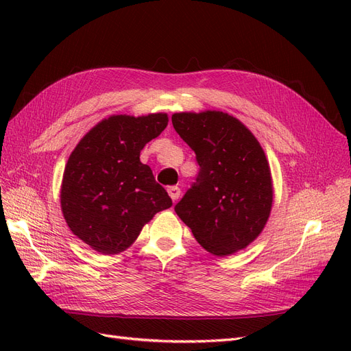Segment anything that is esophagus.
I'll return each mask as SVG.
<instances>
[{
	"mask_svg": "<svg viewBox=\"0 0 351 351\" xmlns=\"http://www.w3.org/2000/svg\"><path fill=\"white\" fill-rule=\"evenodd\" d=\"M180 193H182V190H180V187H177V186L168 187V195H169V197H171L174 202H176V200H178Z\"/></svg>",
	"mask_w": 351,
	"mask_h": 351,
	"instance_id": "obj_1",
	"label": "esophagus"
}]
</instances>
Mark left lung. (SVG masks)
I'll return each mask as SVG.
<instances>
[{
    "mask_svg": "<svg viewBox=\"0 0 351 351\" xmlns=\"http://www.w3.org/2000/svg\"><path fill=\"white\" fill-rule=\"evenodd\" d=\"M176 132L200 167L176 205L202 247L228 256L256 239L271 214L274 189L267 156L253 133L222 111L176 112Z\"/></svg>",
    "mask_w": 351,
    "mask_h": 351,
    "instance_id": "8db88e82",
    "label": "left lung"
}]
</instances>
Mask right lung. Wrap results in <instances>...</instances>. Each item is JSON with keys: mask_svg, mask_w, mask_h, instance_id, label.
Wrapping results in <instances>:
<instances>
[{"mask_svg": "<svg viewBox=\"0 0 351 351\" xmlns=\"http://www.w3.org/2000/svg\"><path fill=\"white\" fill-rule=\"evenodd\" d=\"M165 112L111 115L83 136L66 164L61 210L69 228L89 247L117 254L141 234L156 212L173 205L141 151L164 132Z\"/></svg>", "mask_w": 351, "mask_h": 351, "instance_id": "obj_1", "label": "right lung"}]
</instances>
